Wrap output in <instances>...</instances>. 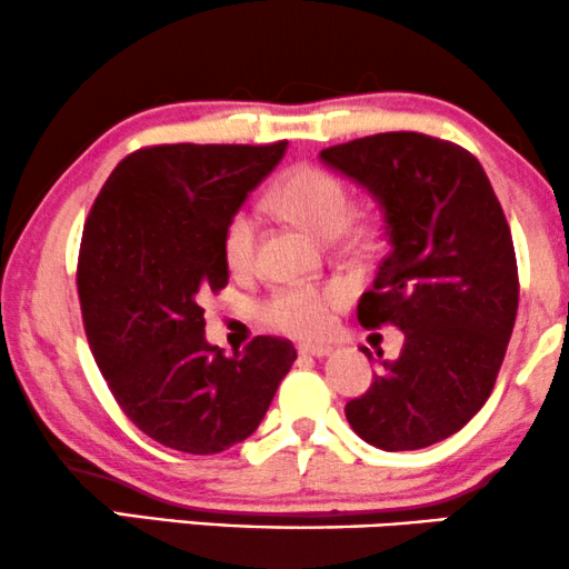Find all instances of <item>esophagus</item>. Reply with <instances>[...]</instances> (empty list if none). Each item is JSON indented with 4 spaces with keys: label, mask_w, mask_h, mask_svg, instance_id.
Here are the masks:
<instances>
[{
    "label": "esophagus",
    "mask_w": 569,
    "mask_h": 569,
    "mask_svg": "<svg viewBox=\"0 0 569 569\" xmlns=\"http://www.w3.org/2000/svg\"><path fill=\"white\" fill-rule=\"evenodd\" d=\"M299 353H301V356L325 358V356H330V353H332V348H330V346H301V348H299Z\"/></svg>",
    "instance_id": "1"
}]
</instances>
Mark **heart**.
I'll use <instances>...</instances> for the list:
<instances>
[{
  "mask_svg": "<svg viewBox=\"0 0 569 569\" xmlns=\"http://www.w3.org/2000/svg\"><path fill=\"white\" fill-rule=\"evenodd\" d=\"M276 211L299 223L317 239L342 234L350 219V196L338 174L319 167H299L270 196ZM260 221L252 211H237L223 229V260L231 273H247L258 254ZM348 299L342 283L327 286H288L278 288L262 303L266 325L296 338H319L330 330L332 311Z\"/></svg>",
  "mask_w": 569,
  "mask_h": 569,
  "instance_id": "b5f03b06",
  "label": "heart"
}]
</instances>
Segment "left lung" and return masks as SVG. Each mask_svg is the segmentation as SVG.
Segmentation results:
<instances>
[{
	"label": "left lung",
	"instance_id": "left-lung-1",
	"mask_svg": "<svg viewBox=\"0 0 569 569\" xmlns=\"http://www.w3.org/2000/svg\"><path fill=\"white\" fill-rule=\"evenodd\" d=\"M379 203L389 254L358 303L363 327L405 332L346 418L366 443L415 451L461 430L490 397L516 325L513 237L482 164L451 141L376 133L322 149ZM366 353V350H363Z\"/></svg>",
	"mask_w": 569,
	"mask_h": 569
}]
</instances>
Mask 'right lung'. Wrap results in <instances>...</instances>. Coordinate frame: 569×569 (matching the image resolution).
Listing matches in <instances>:
<instances>
[{
  "mask_svg": "<svg viewBox=\"0 0 569 569\" xmlns=\"http://www.w3.org/2000/svg\"><path fill=\"white\" fill-rule=\"evenodd\" d=\"M286 147L139 149L87 216L77 270L87 340L121 410L162 446L203 456L242 443L293 363L291 342L268 335L223 356L201 309L229 281L223 229Z\"/></svg>",
  "mask_w": 569,
  "mask_h": 569,
  "instance_id": "right-lung-1",
  "label": "right lung"
}]
</instances>
